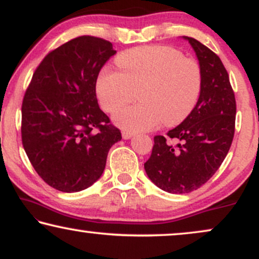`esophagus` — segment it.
I'll return each instance as SVG.
<instances>
[{"label": "esophagus", "instance_id": "34e87169", "mask_svg": "<svg viewBox=\"0 0 259 259\" xmlns=\"http://www.w3.org/2000/svg\"><path fill=\"white\" fill-rule=\"evenodd\" d=\"M121 136H123V139L127 140V139L132 138V136H133V133H132V132H126V130H124V132L121 133Z\"/></svg>", "mask_w": 259, "mask_h": 259}]
</instances>
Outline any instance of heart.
Wrapping results in <instances>:
<instances>
[{
	"instance_id": "heart-1",
	"label": "heart",
	"mask_w": 259,
	"mask_h": 259,
	"mask_svg": "<svg viewBox=\"0 0 259 259\" xmlns=\"http://www.w3.org/2000/svg\"><path fill=\"white\" fill-rule=\"evenodd\" d=\"M120 70L102 68L96 81L100 105L117 113L138 97L139 103L121 111L114 120L126 132H144L177 125L197 105L202 69L194 58L163 45L140 46L117 57Z\"/></svg>"
}]
</instances>
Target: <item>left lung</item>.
Returning a JSON list of instances; mask_svg holds the SVG:
<instances>
[{"instance_id": "left-lung-1", "label": "left lung", "mask_w": 259, "mask_h": 259, "mask_svg": "<svg viewBox=\"0 0 259 259\" xmlns=\"http://www.w3.org/2000/svg\"><path fill=\"white\" fill-rule=\"evenodd\" d=\"M195 50L202 69V91L194 111L169 130L154 136L145 170L153 184L169 194H187L206 184L230 150L236 101L221 58L194 37L184 36Z\"/></svg>"}]
</instances>
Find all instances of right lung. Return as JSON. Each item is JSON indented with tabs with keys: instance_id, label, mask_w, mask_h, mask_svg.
<instances>
[{
	"instance_id": "1",
	"label": "right lung",
	"mask_w": 259,
	"mask_h": 259,
	"mask_svg": "<svg viewBox=\"0 0 259 259\" xmlns=\"http://www.w3.org/2000/svg\"><path fill=\"white\" fill-rule=\"evenodd\" d=\"M115 55L105 38L84 35L46 55L22 105V142L45 183L62 192L88 189L102 175L121 134L97 103L101 68Z\"/></svg>"
}]
</instances>
